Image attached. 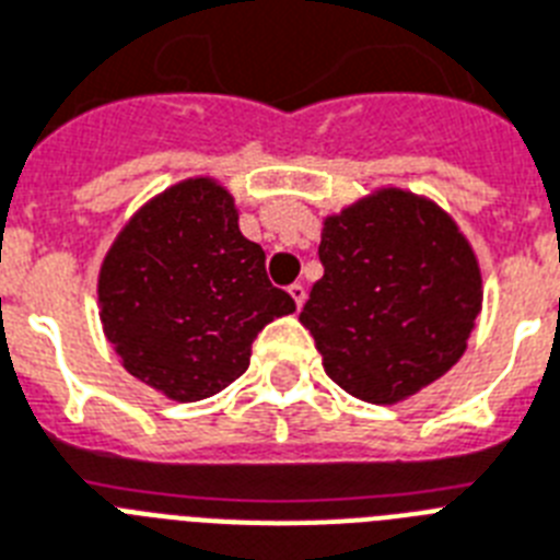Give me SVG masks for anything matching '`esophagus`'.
<instances>
[{
	"instance_id": "1",
	"label": "esophagus",
	"mask_w": 560,
	"mask_h": 560,
	"mask_svg": "<svg viewBox=\"0 0 560 560\" xmlns=\"http://www.w3.org/2000/svg\"><path fill=\"white\" fill-rule=\"evenodd\" d=\"M289 294H292V301L298 303V308H301L303 303H306V285H303V283H292V285H289Z\"/></svg>"
}]
</instances>
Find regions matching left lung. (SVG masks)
I'll return each instance as SVG.
<instances>
[{
	"label": "left lung",
	"mask_w": 560,
	"mask_h": 560,
	"mask_svg": "<svg viewBox=\"0 0 560 560\" xmlns=\"http://www.w3.org/2000/svg\"><path fill=\"white\" fill-rule=\"evenodd\" d=\"M324 277L301 324L338 387L396 405L457 364L482 308V277L457 222L431 199L384 187L326 217Z\"/></svg>",
	"instance_id": "8db88e82"
}]
</instances>
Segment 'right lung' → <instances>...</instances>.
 <instances>
[{"instance_id": "obj_1", "label": "right lung", "mask_w": 560, "mask_h": 560, "mask_svg": "<svg viewBox=\"0 0 560 560\" xmlns=\"http://www.w3.org/2000/svg\"><path fill=\"white\" fill-rule=\"evenodd\" d=\"M236 219L225 187L187 178L138 210L103 259V332L127 373L173 401L225 390L259 329L294 312Z\"/></svg>"}]
</instances>
